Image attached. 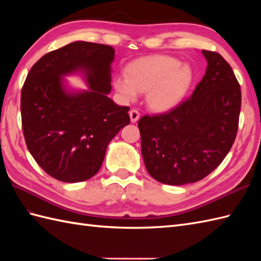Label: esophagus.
<instances>
[{
    "mask_svg": "<svg viewBox=\"0 0 261 261\" xmlns=\"http://www.w3.org/2000/svg\"><path fill=\"white\" fill-rule=\"evenodd\" d=\"M130 119H131V122H137L138 120H139V118H140V113H139V111L138 110H136V109H132L131 111H130Z\"/></svg>",
    "mask_w": 261,
    "mask_h": 261,
    "instance_id": "esophagus-1",
    "label": "esophagus"
}]
</instances>
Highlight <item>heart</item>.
Instances as JSON below:
<instances>
[{
    "mask_svg": "<svg viewBox=\"0 0 261 261\" xmlns=\"http://www.w3.org/2000/svg\"><path fill=\"white\" fill-rule=\"evenodd\" d=\"M193 80L192 69L169 56L138 59L125 68V76H115L113 86L126 102L147 93V103L154 111L175 108L186 95Z\"/></svg>",
    "mask_w": 261,
    "mask_h": 261,
    "instance_id": "b5f03b06",
    "label": "heart"
}]
</instances>
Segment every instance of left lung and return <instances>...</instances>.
I'll return each instance as SVG.
<instances>
[{
	"label": "left lung",
	"mask_w": 261,
	"mask_h": 261,
	"mask_svg": "<svg viewBox=\"0 0 261 261\" xmlns=\"http://www.w3.org/2000/svg\"><path fill=\"white\" fill-rule=\"evenodd\" d=\"M207 68L192 95L168 112L138 122L148 173L167 185L203 179L223 162L236 140L240 84L229 63L202 50Z\"/></svg>",
	"instance_id": "obj_1"
}]
</instances>
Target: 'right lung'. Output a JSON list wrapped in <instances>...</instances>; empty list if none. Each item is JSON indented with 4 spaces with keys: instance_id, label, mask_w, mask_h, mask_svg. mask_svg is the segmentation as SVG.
Here are the masks:
<instances>
[{
    "instance_id": "add662e5",
    "label": "right lung",
    "mask_w": 261,
    "mask_h": 261,
    "mask_svg": "<svg viewBox=\"0 0 261 261\" xmlns=\"http://www.w3.org/2000/svg\"><path fill=\"white\" fill-rule=\"evenodd\" d=\"M113 47L71 42L32 66L21 91L22 130L28 150L54 178L90 179L99 170L108 145L130 123L129 107H119L111 92ZM84 71L90 91L67 93L61 76Z\"/></svg>"
}]
</instances>
